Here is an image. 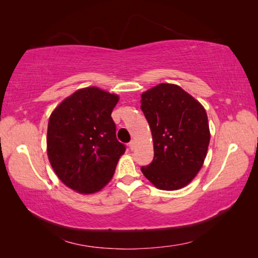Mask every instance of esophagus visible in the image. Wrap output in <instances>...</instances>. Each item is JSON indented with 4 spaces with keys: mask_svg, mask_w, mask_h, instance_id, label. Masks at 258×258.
<instances>
[{
    "mask_svg": "<svg viewBox=\"0 0 258 258\" xmlns=\"http://www.w3.org/2000/svg\"><path fill=\"white\" fill-rule=\"evenodd\" d=\"M128 147H130L131 150H133L134 148H135V142H134V141H131V142L128 143Z\"/></svg>",
    "mask_w": 258,
    "mask_h": 258,
    "instance_id": "obj_1",
    "label": "esophagus"
}]
</instances>
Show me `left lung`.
I'll list each match as a JSON object with an SVG mask.
<instances>
[{
	"label": "left lung",
	"mask_w": 258,
	"mask_h": 258,
	"mask_svg": "<svg viewBox=\"0 0 258 258\" xmlns=\"http://www.w3.org/2000/svg\"><path fill=\"white\" fill-rule=\"evenodd\" d=\"M149 123L154 159L141 171L161 190H177L196 176L211 140L207 113L189 93L174 84H159L141 94Z\"/></svg>",
	"instance_id": "8db88e82"
}]
</instances>
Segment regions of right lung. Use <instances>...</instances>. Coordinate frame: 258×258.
I'll return each instance as SVG.
<instances>
[{
	"instance_id": "right-lung-1",
	"label": "right lung",
	"mask_w": 258,
	"mask_h": 258,
	"mask_svg": "<svg viewBox=\"0 0 258 258\" xmlns=\"http://www.w3.org/2000/svg\"><path fill=\"white\" fill-rule=\"evenodd\" d=\"M118 95L86 87L64 99L47 125V156L64 184L81 194L101 190L111 180L126 147L111 118Z\"/></svg>"
}]
</instances>
